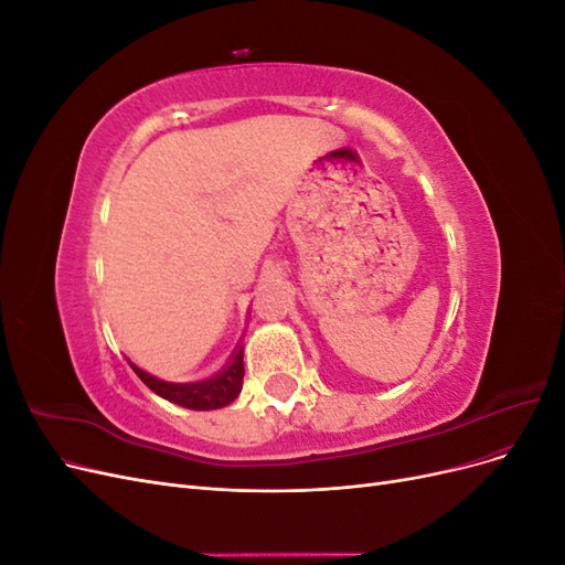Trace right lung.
Wrapping results in <instances>:
<instances>
[{
	"instance_id": "right-lung-1",
	"label": "right lung",
	"mask_w": 565,
	"mask_h": 565,
	"mask_svg": "<svg viewBox=\"0 0 565 565\" xmlns=\"http://www.w3.org/2000/svg\"><path fill=\"white\" fill-rule=\"evenodd\" d=\"M131 370L139 374V380L150 388L156 391L158 396H162L169 403H177L188 409H218L226 407L237 398V393L243 388V377H245V365H243V347H237L235 353L231 355V361L226 367L221 370L214 377L204 380V382H164L152 377L150 372L131 365Z\"/></svg>"
}]
</instances>
